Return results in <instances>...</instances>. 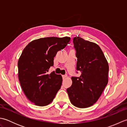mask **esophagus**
<instances>
[{
    "instance_id": "1",
    "label": "esophagus",
    "mask_w": 127,
    "mask_h": 127,
    "mask_svg": "<svg viewBox=\"0 0 127 127\" xmlns=\"http://www.w3.org/2000/svg\"><path fill=\"white\" fill-rule=\"evenodd\" d=\"M66 77H67V75H63V76H62V77H63V80L65 79Z\"/></svg>"
}]
</instances>
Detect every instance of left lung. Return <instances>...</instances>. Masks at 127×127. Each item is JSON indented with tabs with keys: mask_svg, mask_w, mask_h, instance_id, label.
<instances>
[{
	"mask_svg": "<svg viewBox=\"0 0 127 127\" xmlns=\"http://www.w3.org/2000/svg\"><path fill=\"white\" fill-rule=\"evenodd\" d=\"M80 77H72L67 89L71 104L79 108L92 106L101 96L108 83L109 64L99 46L79 36L73 39Z\"/></svg>",
	"mask_w": 127,
	"mask_h": 127,
	"instance_id": "8db88e82",
	"label": "left lung"
}]
</instances>
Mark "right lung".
<instances>
[{
  "label": "right lung",
  "mask_w": 127,
  "mask_h": 127,
  "mask_svg": "<svg viewBox=\"0 0 127 127\" xmlns=\"http://www.w3.org/2000/svg\"><path fill=\"white\" fill-rule=\"evenodd\" d=\"M70 37H47L33 40L24 48L18 61V79L24 93L35 105L44 106L53 101L61 88L62 77L53 71L54 57L68 45Z\"/></svg>",
  "instance_id": "1"
}]
</instances>
